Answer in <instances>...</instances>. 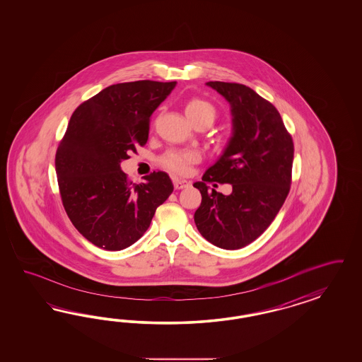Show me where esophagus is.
I'll return each mask as SVG.
<instances>
[{
    "mask_svg": "<svg viewBox=\"0 0 362 362\" xmlns=\"http://www.w3.org/2000/svg\"><path fill=\"white\" fill-rule=\"evenodd\" d=\"M189 186H191V183L188 180L177 179V177L174 179V187H175L176 189H183V188H187V187Z\"/></svg>",
    "mask_w": 362,
    "mask_h": 362,
    "instance_id": "1",
    "label": "esophagus"
}]
</instances>
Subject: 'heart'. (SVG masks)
I'll use <instances>...</instances> for the list:
<instances>
[{
	"instance_id": "heart-1",
	"label": "heart",
	"mask_w": 362,
	"mask_h": 362,
	"mask_svg": "<svg viewBox=\"0 0 362 362\" xmlns=\"http://www.w3.org/2000/svg\"><path fill=\"white\" fill-rule=\"evenodd\" d=\"M185 112L189 122L207 118L214 121L215 118V107L204 99H189L185 106ZM200 159V153L195 150H170L160 158V163L167 170L176 174H187L191 165L197 163Z\"/></svg>"
}]
</instances>
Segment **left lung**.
Segmentation results:
<instances>
[{"label":"left lung","instance_id":"obj_1","mask_svg":"<svg viewBox=\"0 0 362 362\" xmlns=\"http://www.w3.org/2000/svg\"><path fill=\"white\" fill-rule=\"evenodd\" d=\"M206 85L230 103L232 134L219 159L194 183L202 194L194 219L206 240L239 250L256 240L283 207L295 148L279 111L252 88L219 81ZM209 181L228 182L230 195L209 190Z\"/></svg>","mask_w":362,"mask_h":362}]
</instances>
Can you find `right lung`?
I'll return each mask as SVG.
<instances>
[{
	"label": "right lung",
	"mask_w": 362,
	"mask_h": 362,
	"mask_svg": "<svg viewBox=\"0 0 362 362\" xmlns=\"http://www.w3.org/2000/svg\"><path fill=\"white\" fill-rule=\"evenodd\" d=\"M175 86L156 81L111 85L70 118L55 153L59 192L74 227L99 248L121 251L141 239L174 191L163 171L129 183L121 163L146 144L151 114Z\"/></svg>",
	"instance_id": "right-lung-1"
}]
</instances>
